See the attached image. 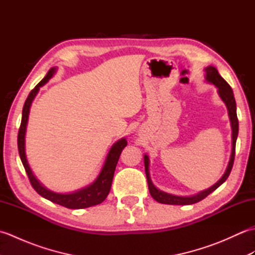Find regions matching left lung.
<instances>
[{
	"label": "left lung",
	"instance_id": "1",
	"mask_svg": "<svg viewBox=\"0 0 255 255\" xmlns=\"http://www.w3.org/2000/svg\"><path fill=\"white\" fill-rule=\"evenodd\" d=\"M206 79L209 82L215 84L218 88V93L221 97V100L225 102V104L228 108L230 122H231V127H232V151H231V156L228 167L225 172L224 176L220 178V180L215 184L214 186L210 188L206 189V191L199 193L195 196H189V197H181V196H175V195H171L164 192L159 191L158 188L154 187L150 180L149 175V158L147 155H144V170H145V175H147V181H148V186H149V192L156 202L161 204H169V205H192L195 203H198L200 200H203L205 197H207L210 193L216 191L221 184H223L227 178H228L230 172L232 170V166H234V161H235V154H236V142H237V137H238V131H239V122H238L237 117V106H236V101L234 96V92H232L231 86L226 82V81L220 77L217 69L214 67H208L206 68Z\"/></svg>",
	"mask_w": 255,
	"mask_h": 255
}]
</instances>
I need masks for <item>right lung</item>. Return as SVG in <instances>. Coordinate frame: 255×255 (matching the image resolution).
<instances>
[{
    "mask_svg": "<svg viewBox=\"0 0 255 255\" xmlns=\"http://www.w3.org/2000/svg\"><path fill=\"white\" fill-rule=\"evenodd\" d=\"M55 71H56L55 68L50 69L46 77L30 91L28 97H27L25 101V104L23 107V114H21L20 127L18 130V136H17L19 156H20L21 163H23L25 167L27 176L29 178L31 186L34 187L35 191L39 194L40 196L45 197L46 199L50 200L52 203L61 205L63 207H67L70 209H80V208L91 207V206L99 205L102 202H104L105 198L107 197V195L110 194L113 177H114V172H115L117 162H118L119 156H121L123 149L127 145V141L126 139H122L113 145L110 150V152L107 154L105 164L103 166L100 175L97 176L96 181L89 187L81 189V191L72 193V194H57L51 191H48L46 187L42 186L41 184L37 181V178L34 176V174H32V172L28 165V162H27V159H26L25 132H26V126H27V121H28V114H29L31 102L34 100L36 94L38 93V91H39L40 86H42L48 82V80L52 77Z\"/></svg>",
    "mask_w": 255,
    "mask_h": 255,
    "instance_id": "obj_1",
    "label": "right lung"
}]
</instances>
